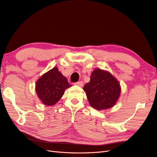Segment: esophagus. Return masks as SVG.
I'll list each match as a JSON object with an SVG mask.
<instances>
[{"label": "esophagus", "instance_id": "1", "mask_svg": "<svg viewBox=\"0 0 157 157\" xmlns=\"http://www.w3.org/2000/svg\"><path fill=\"white\" fill-rule=\"evenodd\" d=\"M83 82L82 81H79V82H75V85H76V86H80V87H82L83 86Z\"/></svg>", "mask_w": 157, "mask_h": 157}]
</instances>
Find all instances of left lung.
Listing matches in <instances>:
<instances>
[{"mask_svg": "<svg viewBox=\"0 0 157 157\" xmlns=\"http://www.w3.org/2000/svg\"><path fill=\"white\" fill-rule=\"evenodd\" d=\"M90 105L96 110L110 109L119 99L121 88L119 82L107 71L95 69L90 76V81L84 85Z\"/></svg>", "mask_w": 157, "mask_h": 157, "instance_id": "1", "label": "left lung"}]
</instances>
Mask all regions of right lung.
<instances>
[{"instance_id":"1","label":"right lung","mask_w":157,"mask_h":157,"mask_svg":"<svg viewBox=\"0 0 157 157\" xmlns=\"http://www.w3.org/2000/svg\"><path fill=\"white\" fill-rule=\"evenodd\" d=\"M72 86L67 79L54 67L42 75L35 84V90L40 101L46 106H52L63 96L65 90Z\"/></svg>"}]
</instances>
